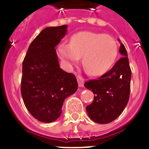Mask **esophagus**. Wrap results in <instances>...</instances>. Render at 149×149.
<instances>
[{"label": "esophagus", "instance_id": "34e87169", "mask_svg": "<svg viewBox=\"0 0 149 149\" xmlns=\"http://www.w3.org/2000/svg\"><path fill=\"white\" fill-rule=\"evenodd\" d=\"M77 81L78 83V85L80 87H83L84 85V79L81 76H77Z\"/></svg>", "mask_w": 149, "mask_h": 149}]
</instances>
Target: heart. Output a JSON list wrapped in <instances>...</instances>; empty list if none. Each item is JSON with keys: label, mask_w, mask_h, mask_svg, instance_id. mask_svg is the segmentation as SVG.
<instances>
[{"label": "heart", "mask_w": 149, "mask_h": 149, "mask_svg": "<svg viewBox=\"0 0 149 149\" xmlns=\"http://www.w3.org/2000/svg\"><path fill=\"white\" fill-rule=\"evenodd\" d=\"M58 55L71 67L82 56L84 69L92 76L103 74L113 65L118 55V45L111 36L92 31H81L71 37L70 44L59 45Z\"/></svg>", "instance_id": "1"}]
</instances>
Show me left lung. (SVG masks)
I'll use <instances>...</instances> for the list:
<instances>
[{
	"instance_id": "left-lung-1",
	"label": "left lung",
	"mask_w": 149,
	"mask_h": 149,
	"mask_svg": "<svg viewBox=\"0 0 149 149\" xmlns=\"http://www.w3.org/2000/svg\"><path fill=\"white\" fill-rule=\"evenodd\" d=\"M118 41L122 57L99 78L84 84V86L95 95L93 103L86 109L89 118L96 123L107 124L115 120L128 102L131 70L125 47L119 39Z\"/></svg>"
}]
</instances>
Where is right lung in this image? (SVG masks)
<instances>
[{
  "label": "right lung",
  "instance_id": "add662e5",
  "mask_svg": "<svg viewBox=\"0 0 149 149\" xmlns=\"http://www.w3.org/2000/svg\"><path fill=\"white\" fill-rule=\"evenodd\" d=\"M67 25L46 27L29 46L22 63L21 92L24 103L38 121L54 122L65 98L77 90L75 76L60 68L56 47Z\"/></svg>",
  "mask_w": 149,
  "mask_h": 149
}]
</instances>
